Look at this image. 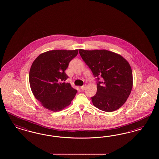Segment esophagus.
<instances>
[{
	"mask_svg": "<svg viewBox=\"0 0 159 159\" xmlns=\"http://www.w3.org/2000/svg\"><path fill=\"white\" fill-rule=\"evenodd\" d=\"M86 87H87V85H83L82 87H81V89L82 90H84V89H85Z\"/></svg>",
	"mask_w": 159,
	"mask_h": 159,
	"instance_id": "1",
	"label": "esophagus"
}]
</instances>
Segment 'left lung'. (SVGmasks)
I'll use <instances>...</instances> for the list:
<instances>
[{
  "label": "left lung",
  "mask_w": 159,
  "mask_h": 159,
  "mask_svg": "<svg viewBox=\"0 0 159 159\" xmlns=\"http://www.w3.org/2000/svg\"><path fill=\"white\" fill-rule=\"evenodd\" d=\"M82 60L94 77L102 78L98 82L97 91L91 98L93 105L105 112L120 108L128 99L133 87L130 66L123 57L107 50L79 49Z\"/></svg>",
  "instance_id": "8db88e82"
}]
</instances>
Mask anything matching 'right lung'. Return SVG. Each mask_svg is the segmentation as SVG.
Segmentation results:
<instances>
[{
  "label": "right lung",
  "instance_id": "1",
  "mask_svg": "<svg viewBox=\"0 0 159 159\" xmlns=\"http://www.w3.org/2000/svg\"><path fill=\"white\" fill-rule=\"evenodd\" d=\"M78 52V49L46 51L33 62L29 72L31 89L43 107L58 112L71 104L77 91L64 82L68 78L65 71Z\"/></svg>",
  "mask_w": 159,
  "mask_h": 159
}]
</instances>
